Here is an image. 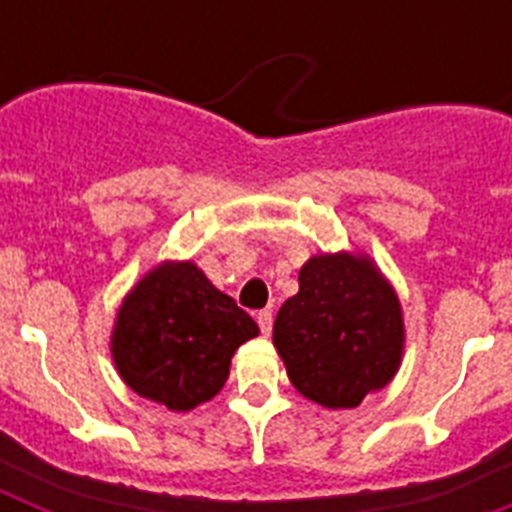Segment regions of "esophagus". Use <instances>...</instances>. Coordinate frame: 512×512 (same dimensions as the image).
<instances>
[{
	"instance_id": "esophagus-1",
	"label": "esophagus",
	"mask_w": 512,
	"mask_h": 512,
	"mask_svg": "<svg viewBox=\"0 0 512 512\" xmlns=\"http://www.w3.org/2000/svg\"><path fill=\"white\" fill-rule=\"evenodd\" d=\"M256 320H259V328L264 336H269L271 333V310H261L259 315H256Z\"/></svg>"
}]
</instances>
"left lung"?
<instances>
[{"label":"left lung","mask_w":512,"mask_h":512,"mask_svg":"<svg viewBox=\"0 0 512 512\" xmlns=\"http://www.w3.org/2000/svg\"><path fill=\"white\" fill-rule=\"evenodd\" d=\"M289 382L323 408H356L400 369L405 320L397 292L366 253H320L274 320Z\"/></svg>","instance_id":"left-lung-1"}]
</instances>
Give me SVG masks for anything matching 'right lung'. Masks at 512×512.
<instances>
[{
    "instance_id": "add662e5",
    "label": "right lung",
    "mask_w": 512,
    "mask_h": 512,
    "mask_svg": "<svg viewBox=\"0 0 512 512\" xmlns=\"http://www.w3.org/2000/svg\"><path fill=\"white\" fill-rule=\"evenodd\" d=\"M256 336L259 325L200 266L161 261L122 300L110 351L130 390L189 413L223 390L233 354Z\"/></svg>"
}]
</instances>
